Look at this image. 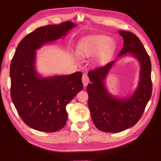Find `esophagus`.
<instances>
[{
  "label": "esophagus",
  "mask_w": 161,
  "mask_h": 161,
  "mask_svg": "<svg viewBox=\"0 0 161 161\" xmlns=\"http://www.w3.org/2000/svg\"><path fill=\"white\" fill-rule=\"evenodd\" d=\"M81 80H82V83H83L84 86H86L87 84H89V77L86 75H85V74H84L82 75V78H81Z\"/></svg>",
  "instance_id": "1"
}]
</instances>
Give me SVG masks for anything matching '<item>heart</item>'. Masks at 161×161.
<instances>
[{
	"label": "heart",
	"mask_w": 161,
	"mask_h": 161,
	"mask_svg": "<svg viewBox=\"0 0 161 161\" xmlns=\"http://www.w3.org/2000/svg\"><path fill=\"white\" fill-rule=\"evenodd\" d=\"M116 43L106 35H95L84 39L78 47V53L82 57L99 54L102 58H107L113 53Z\"/></svg>",
	"instance_id": "b5f03b06"
}]
</instances>
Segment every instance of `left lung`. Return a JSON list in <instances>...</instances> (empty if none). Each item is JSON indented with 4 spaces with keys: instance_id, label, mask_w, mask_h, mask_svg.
I'll return each mask as SVG.
<instances>
[{
    "instance_id": "obj_1",
    "label": "left lung",
    "mask_w": 161,
    "mask_h": 161,
    "mask_svg": "<svg viewBox=\"0 0 161 161\" xmlns=\"http://www.w3.org/2000/svg\"><path fill=\"white\" fill-rule=\"evenodd\" d=\"M119 33L124 39V47L119 57L130 54L141 64L138 86L131 96L116 99L107 92L103 80L115 61L88 72L92 81L86 87L88 106L93 123L103 132L118 133L132 127L139 121L152 94L151 62L141 40L135 34L124 31Z\"/></svg>"
}]
</instances>
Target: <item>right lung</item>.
I'll return each mask as SVG.
<instances>
[{"label": "right lung", "instance_id": "obj_1", "mask_svg": "<svg viewBox=\"0 0 161 161\" xmlns=\"http://www.w3.org/2000/svg\"><path fill=\"white\" fill-rule=\"evenodd\" d=\"M75 27L66 21L35 29L19 43L10 67V96L22 120L32 129L58 131L66 124V106L83 88L82 73L42 78L35 68L36 51Z\"/></svg>", "mask_w": 161, "mask_h": 161}]
</instances>
